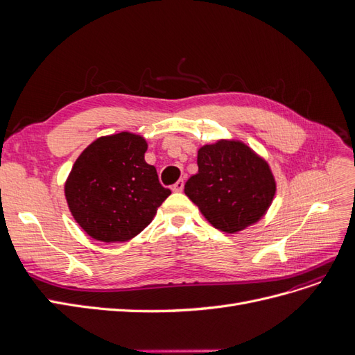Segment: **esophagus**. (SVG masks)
Segmentation results:
<instances>
[{"label": "esophagus", "mask_w": 355, "mask_h": 355, "mask_svg": "<svg viewBox=\"0 0 355 355\" xmlns=\"http://www.w3.org/2000/svg\"><path fill=\"white\" fill-rule=\"evenodd\" d=\"M173 191L175 192H182V191H184V180H178L176 184L173 185Z\"/></svg>", "instance_id": "34e87169"}]
</instances>
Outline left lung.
Segmentation results:
<instances>
[{
  "label": "left lung",
  "mask_w": 355,
  "mask_h": 355,
  "mask_svg": "<svg viewBox=\"0 0 355 355\" xmlns=\"http://www.w3.org/2000/svg\"><path fill=\"white\" fill-rule=\"evenodd\" d=\"M197 164L185 194L214 228L237 234L265 216L275 197V178L249 145L220 139L198 149Z\"/></svg>",
  "instance_id": "8db88e82"
}]
</instances>
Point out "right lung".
I'll list each match as a JSON object with an SVG mask.
<instances>
[{
  "instance_id": "right-lung-1",
  "label": "right lung",
  "mask_w": 355,
  "mask_h": 355,
  "mask_svg": "<svg viewBox=\"0 0 355 355\" xmlns=\"http://www.w3.org/2000/svg\"><path fill=\"white\" fill-rule=\"evenodd\" d=\"M146 149L144 136L121 132L98 137L73 163L65 198L75 222L92 239L132 240L171 194L145 161Z\"/></svg>"
}]
</instances>
